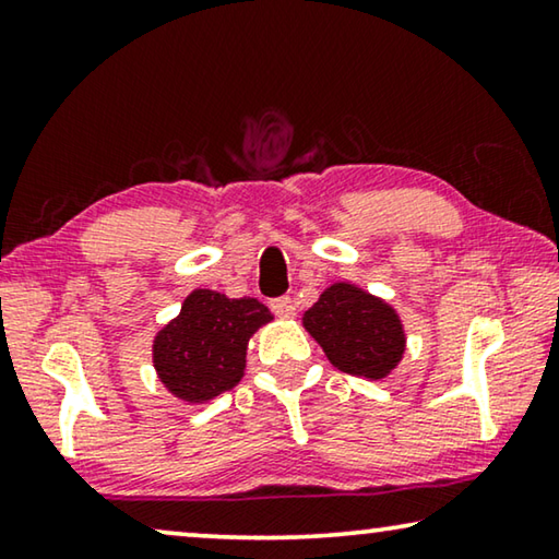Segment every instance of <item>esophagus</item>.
<instances>
[{
  "instance_id": "esophagus-1",
  "label": "esophagus",
  "mask_w": 559,
  "mask_h": 559,
  "mask_svg": "<svg viewBox=\"0 0 559 559\" xmlns=\"http://www.w3.org/2000/svg\"><path fill=\"white\" fill-rule=\"evenodd\" d=\"M271 311L276 313V316H281V318H294V316H296L294 298H288V296L273 298V300H271Z\"/></svg>"
}]
</instances>
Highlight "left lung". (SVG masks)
I'll return each mask as SVG.
<instances>
[{
    "label": "left lung",
    "mask_w": 559,
    "mask_h": 559,
    "mask_svg": "<svg viewBox=\"0 0 559 559\" xmlns=\"http://www.w3.org/2000/svg\"><path fill=\"white\" fill-rule=\"evenodd\" d=\"M304 328L343 373L383 380L405 353V328L388 300L335 281L304 313Z\"/></svg>",
    "instance_id": "left-lung-1"
}]
</instances>
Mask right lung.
<instances>
[{"label":"right lung","mask_w":559,"mask_h":559,"mask_svg":"<svg viewBox=\"0 0 559 559\" xmlns=\"http://www.w3.org/2000/svg\"><path fill=\"white\" fill-rule=\"evenodd\" d=\"M273 321L255 298H228L197 288L154 335L152 360L168 393L189 405L209 403L241 383L253 333Z\"/></svg>","instance_id":"add662e5"}]
</instances>
